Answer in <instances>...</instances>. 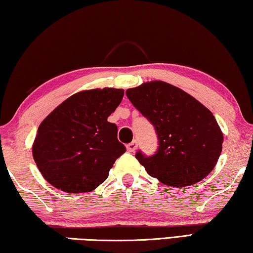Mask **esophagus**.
I'll list each match as a JSON object with an SVG mask.
<instances>
[{
    "label": "esophagus",
    "instance_id": "obj_1",
    "mask_svg": "<svg viewBox=\"0 0 253 253\" xmlns=\"http://www.w3.org/2000/svg\"><path fill=\"white\" fill-rule=\"evenodd\" d=\"M137 147H138L137 140H133V141H132V142L127 143V145H126V149H127V151H130V153H133V151H134L135 149H137Z\"/></svg>",
    "mask_w": 253,
    "mask_h": 253
}]
</instances>
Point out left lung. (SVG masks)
<instances>
[{
	"label": "left lung",
	"mask_w": 253,
	"mask_h": 253,
	"mask_svg": "<svg viewBox=\"0 0 253 253\" xmlns=\"http://www.w3.org/2000/svg\"><path fill=\"white\" fill-rule=\"evenodd\" d=\"M126 94L157 134L155 154L147 156L141 150L135 154L150 176L170 186H188L211 172L224 138L208 108L163 81L142 84Z\"/></svg>",
	"instance_id": "8db88e82"
}]
</instances>
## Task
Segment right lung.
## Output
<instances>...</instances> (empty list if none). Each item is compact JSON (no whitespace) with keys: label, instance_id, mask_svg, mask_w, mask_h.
I'll list each match as a JSON object with an SVG mask.
<instances>
[{"label":"right lung","instance_id":"right-lung-1","mask_svg":"<svg viewBox=\"0 0 253 253\" xmlns=\"http://www.w3.org/2000/svg\"><path fill=\"white\" fill-rule=\"evenodd\" d=\"M123 95L114 88L78 92L41 123L33 156L45 180L68 193L90 192L106 180L126 150L107 121Z\"/></svg>","mask_w":253,"mask_h":253}]
</instances>
